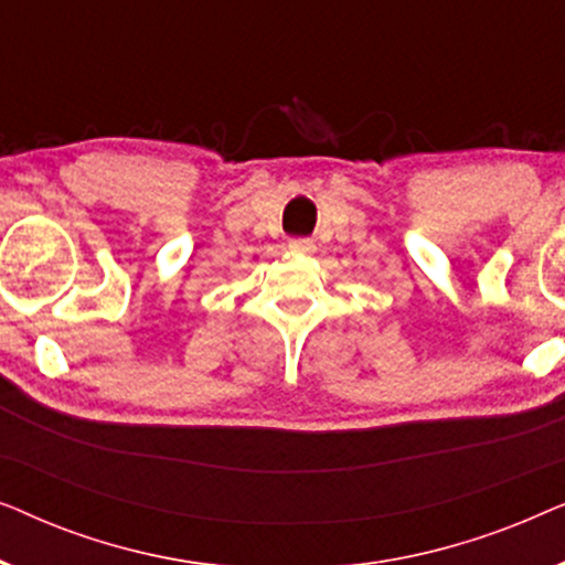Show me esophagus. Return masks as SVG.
Returning <instances> with one entry per match:
<instances>
[{"mask_svg":"<svg viewBox=\"0 0 565 565\" xmlns=\"http://www.w3.org/2000/svg\"><path fill=\"white\" fill-rule=\"evenodd\" d=\"M288 249L292 254H313L316 244L311 242V238H292V242L288 244Z\"/></svg>","mask_w":565,"mask_h":565,"instance_id":"1","label":"esophagus"}]
</instances>
